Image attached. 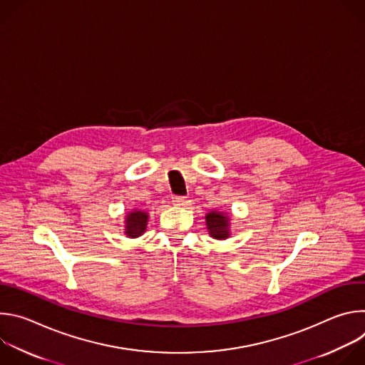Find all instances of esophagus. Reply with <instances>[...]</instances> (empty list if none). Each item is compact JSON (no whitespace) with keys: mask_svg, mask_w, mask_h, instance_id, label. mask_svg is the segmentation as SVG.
Returning <instances> with one entry per match:
<instances>
[{"mask_svg":"<svg viewBox=\"0 0 365 365\" xmlns=\"http://www.w3.org/2000/svg\"><path fill=\"white\" fill-rule=\"evenodd\" d=\"M172 202L175 205H185L186 203V197L185 196H173L172 197Z\"/></svg>","mask_w":365,"mask_h":365,"instance_id":"1","label":"esophagus"}]
</instances>
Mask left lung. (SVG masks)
I'll return each mask as SVG.
<instances>
[{"label": "left lung", "instance_id": "left-lung-1", "mask_svg": "<svg viewBox=\"0 0 365 365\" xmlns=\"http://www.w3.org/2000/svg\"><path fill=\"white\" fill-rule=\"evenodd\" d=\"M206 230L215 240H227L231 235V217L224 211H210L205 215Z\"/></svg>", "mask_w": 365, "mask_h": 365}]
</instances>
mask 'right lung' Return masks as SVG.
Wrapping results in <instances>:
<instances>
[{
  "instance_id": "obj_1",
  "label": "right lung",
  "mask_w": 365,
  "mask_h": 365,
  "mask_svg": "<svg viewBox=\"0 0 365 365\" xmlns=\"http://www.w3.org/2000/svg\"><path fill=\"white\" fill-rule=\"evenodd\" d=\"M148 222V212L141 210H131L124 218V234L128 238H138L145 232Z\"/></svg>"
}]
</instances>
